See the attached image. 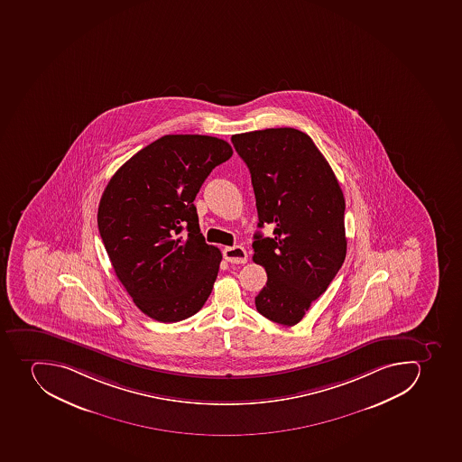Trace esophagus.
Here are the masks:
<instances>
[{
  "label": "esophagus",
  "instance_id": "1",
  "mask_svg": "<svg viewBox=\"0 0 462 462\" xmlns=\"http://www.w3.org/2000/svg\"><path fill=\"white\" fill-rule=\"evenodd\" d=\"M224 259L229 263L241 264L247 262V252L241 245H234V247L224 248Z\"/></svg>",
  "mask_w": 462,
  "mask_h": 462
}]
</instances>
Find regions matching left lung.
I'll use <instances>...</instances> for the list:
<instances>
[{
	"label": "left lung",
	"instance_id": "left-lung-1",
	"mask_svg": "<svg viewBox=\"0 0 462 462\" xmlns=\"http://www.w3.org/2000/svg\"><path fill=\"white\" fill-rule=\"evenodd\" d=\"M252 174L262 228L253 260L268 273L256 309L272 322L294 326L328 290L346 254V200L325 156L295 128H266L231 137Z\"/></svg>",
	"mask_w": 462,
	"mask_h": 462
}]
</instances>
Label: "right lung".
I'll use <instances>...</instances> for the list:
<instances>
[{"instance_id": "1", "label": "right lung", "mask_w": 462, "mask_h": 462, "mask_svg": "<svg viewBox=\"0 0 462 462\" xmlns=\"http://www.w3.org/2000/svg\"><path fill=\"white\" fill-rule=\"evenodd\" d=\"M231 156L226 140L168 134L137 152L105 187L97 209L105 250L134 304L158 322L190 318L212 292L222 254L206 245L193 202Z\"/></svg>"}]
</instances>
